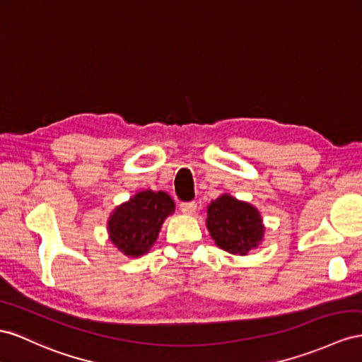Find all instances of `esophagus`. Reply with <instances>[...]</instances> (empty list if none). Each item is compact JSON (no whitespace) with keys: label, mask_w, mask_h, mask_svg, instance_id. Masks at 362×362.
Masks as SVG:
<instances>
[{"label":"esophagus","mask_w":362,"mask_h":362,"mask_svg":"<svg viewBox=\"0 0 362 362\" xmlns=\"http://www.w3.org/2000/svg\"><path fill=\"white\" fill-rule=\"evenodd\" d=\"M180 211L183 214H194L197 211V203L196 202H187V203H180Z\"/></svg>","instance_id":"34e87169"}]
</instances>
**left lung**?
<instances>
[{"label": "left lung", "mask_w": 362, "mask_h": 362, "mask_svg": "<svg viewBox=\"0 0 362 362\" xmlns=\"http://www.w3.org/2000/svg\"><path fill=\"white\" fill-rule=\"evenodd\" d=\"M206 228L216 245L233 255H247L264 238L260 211L230 194H221L208 205Z\"/></svg>", "instance_id": "obj_1"}]
</instances>
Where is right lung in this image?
<instances>
[{"instance_id":"right-lung-1","label":"right lung","mask_w":362,"mask_h":362,"mask_svg":"<svg viewBox=\"0 0 362 362\" xmlns=\"http://www.w3.org/2000/svg\"><path fill=\"white\" fill-rule=\"evenodd\" d=\"M174 208V200L163 191H139L110 214L107 221L110 242L129 258L145 255L156 243L165 218L173 214Z\"/></svg>"}]
</instances>
